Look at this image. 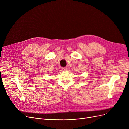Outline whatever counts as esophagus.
<instances>
[{
	"label": "esophagus",
	"instance_id": "34e87169",
	"mask_svg": "<svg viewBox=\"0 0 129 129\" xmlns=\"http://www.w3.org/2000/svg\"><path fill=\"white\" fill-rule=\"evenodd\" d=\"M66 70H67V67H63V68H62V71H66Z\"/></svg>",
	"mask_w": 129,
	"mask_h": 129
}]
</instances>
